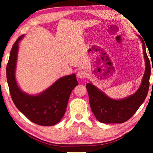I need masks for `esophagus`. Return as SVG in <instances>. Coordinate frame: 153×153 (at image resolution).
<instances>
[{
    "mask_svg": "<svg viewBox=\"0 0 153 153\" xmlns=\"http://www.w3.org/2000/svg\"><path fill=\"white\" fill-rule=\"evenodd\" d=\"M86 73L84 71L80 70L77 73V76L79 77V78H83V77H86Z\"/></svg>",
    "mask_w": 153,
    "mask_h": 153,
    "instance_id": "34e87169",
    "label": "esophagus"
}]
</instances>
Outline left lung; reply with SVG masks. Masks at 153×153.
<instances>
[{
    "instance_id": "8db88e82",
    "label": "left lung",
    "mask_w": 153,
    "mask_h": 153,
    "mask_svg": "<svg viewBox=\"0 0 153 153\" xmlns=\"http://www.w3.org/2000/svg\"><path fill=\"white\" fill-rule=\"evenodd\" d=\"M142 40L146 69L140 87L135 94L122 100H113L107 97L92 84H87L91 109L98 121L105 123H122L129 120L144 101L149 89L151 64L145 44ZM153 72V68H152Z\"/></svg>"
}]
</instances>
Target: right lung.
<instances>
[{"label":"right lung","mask_w":153,"mask_h":153,"mask_svg":"<svg viewBox=\"0 0 153 153\" xmlns=\"http://www.w3.org/2000/svg\"><path fill=\"white\" fill-rule=\"evenodd\" d=\"M13 45L7 65V79L11 98L17 108L32 122L43 126L57 123L65 113L71 92L78 85L76 75L61 77L45 92L37 96L28 95L18 87L15 77L19 42Z\"/></svg>","instance_id":"add662e5"}]
</instances>
